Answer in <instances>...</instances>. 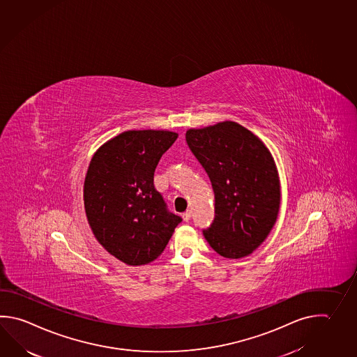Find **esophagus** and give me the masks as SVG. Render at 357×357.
I'll use <instances>...</instances> for the list:
<instances>
[{
  "label": "esophagus",
  "mask_w": 357,
  "mask_h": 357,
  "mask_svg": "<svg viewBox=\"0 0 357 357\" xmlns=\"http://www.w3.org/2000/svg\"><path fill=\"white\" fill-rule=\"evenodd\" d=\"M190 216H192V212L190 210H187L185 212H183L182 218L184 221H190Z\"/></svg>",
  "instance_id": "34e87169"
}]
</instances>
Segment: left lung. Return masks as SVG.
<instances>
[{
	"mask_svg": "<svg viewBox=\"0 0 357 357\" xmlns=\"http://www.w3.org/2000/svg\"><path fill=\"white\" fill-rule=\"evenodd\" d=\"M215 193V218L206 241L225 258L239 259L262 244L276 222L280 178L268 149L255 133L226 121L185 133Z\"/></svg>",
	"mask_w": 357,
	"mask_h": 357,
	"instance_id": "obj_1",
	"label": "left lung"
}]
</instances>
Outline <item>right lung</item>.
Instances as JSON below:
<instances>
[{"label": "right lung", "instance_id": "right-lung-1", "mask_svg": "<svg viewBox=\"0 0 357 357\" xmlns=\"http://www.w3.org/2000/svg\"><path fill=\"white\" fill-rule=\"evenodd\" d=\"M178 139L170 131H126L94 153L84 204L96 241L128 266L153 262L182 218L169 212L153 185L162 153Z\"/></svg>", "mask_w": 357, "mask_h": 357}]
</instances>
